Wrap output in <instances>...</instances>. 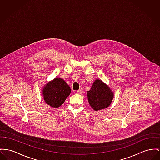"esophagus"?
<instances>
[{
  "label": "esophagus",
  "mask_w": 160,
  "mask_h": 160,
  "mask_svg": "<svg viewBox=\"0 0 160 160\" xmlns=\"http://www.w3.org/2000/svg\"><path fill=\"white\" fill-rule=\"evenodd\" d=\"M82 92H83L82 88H81V89H79V90H77V91H76V93H78V94H81V93H82Z\"/></svg>",
  "instance_id": "1"
}]
</instances>
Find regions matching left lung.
Returning a JSON list of instances; mask_svg holds the SVG:
<instances>
[{
	"mask_svg": "<svg viewBox=\"0 0 160 160\" xmlns=\"http://www.w3.org/2000/svg\"><path fill=\"white\" fill-rule=\"evenodd\" d=\"M114 94L110 87L100 79H96L87 92L88 102L95 110L104 109L109 106L113 99Z\"/></svg>",
	"mask_w": 160,
	"mask_h": 160,
	"instance_id": "left-lung-1",
	"label": "left lung"
}]
</instances>
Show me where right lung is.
<instances>
[{"label":"right lung","mask_w":160,"mask_h":160,"mask_svg":"<svg viewBox=\"0 0 160 160\" xmlns=\"http://www.w3.org/2000/svg\"><path fill=\"white\" fill-rule=\"evenodd\" d=\"M71 93V89L65 81L55 78L43 87L42 95L45 102L54 108H58Z\"/></svg>","instance_id":"1"}]
</instances>
